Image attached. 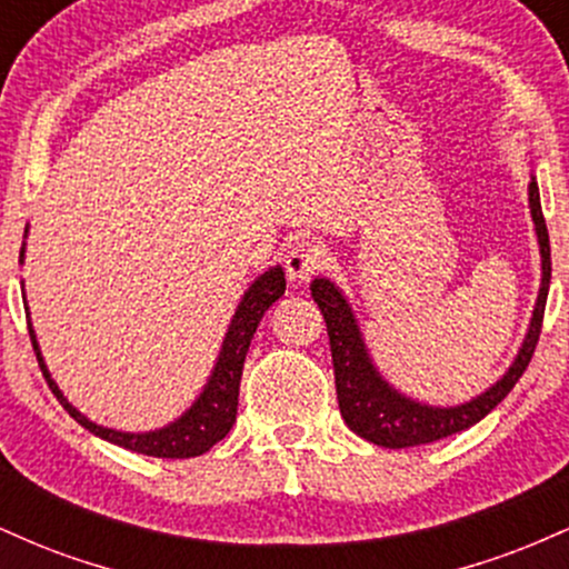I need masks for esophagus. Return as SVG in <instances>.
Instances as JSON below:
<instances>
[{
    "mask_svg": "<svg viewBox=\"0 0 569 569\" xmlns=\"http://www.w3.org/2000/svg\"><path fill=\"white\" fill-rule=\"evenodd\" d=\"M326 262V251L318 243H312V240H299V243H293V248L289 253H286V276L291 280H310L316 276L318 270H321Z\"/></svg>",
    "mask_w": 569,
    "mask_h": 569,
    "instance_id": "obj_1",
    "label": "esophagus"
}]
</instances>
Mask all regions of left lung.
<instances>
[{"label": "left lung", "instance_id": "1", "mask_svg": "<svg viewBox=\"0 0 569 569\" xmlns=\"http://www.w3.org/2000/svg\"><path fill=\"white\" fill-rule=\"evenodd\" d=\"M527 194H530L527 200H530V217L540 248L538 299H535L530 326H527V335L521 339V348L513 356L511 367L502 371L498 382L489 385L485 393L473 396L471 401L455 403V407H433V403L417 401V398L393 388V385L385 380L382 371L377 369L361 326H358L356 312H352V305L348 302L342 289L331 283L329 278L312 280V299L318 302V310L323 312L326 331H329L339 411H342L345 426L352 433L385 449H407L420 447V443H433L485 420L489 411L511 393V388L519 382L527 363H530L535 345H538L548 286H551V246H548V230L535 173H530Z\"/></svg>", "mask_w": 569, "mask_h": 569}]
</instances>
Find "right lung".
Masks as SVG:
<instances>
[{
    "instance_id": "right-lung-1",
    "label": "right lung",
    "mask_w": 569,
    "mask_h": 569,
    "mask_svg": "<svg viewBox=\"0 0 569 569\" xmlns=\"http://www.w3.org/2000/svg\"><path fill=\"white\" fill-rule=\"evenodd\" d=\"M26 234H29V224H26L23 238ZM23 257H26V240L21 246V264H23ZM283 291H286V276L280 264L270 267V270H264L262 276L253 280V283L246 289L243 297H240L238 307H234L232 321L227 326L224 339H221L217 363H213L211 375H208V380L202 385L200 396L192 401V407L181 411V417H176V420L168 422V426L154 428V430H141V433L98 426V422L90 420V417H84L80 409L71 407L69 398L63 396V390L58 388L53 375H50L48 363H44L42 358V350H39L37 331L34 326H31V316H29V302H23V307H26V318H29V337H31V345H34L39 369H42L44 380H48L50 390H53L58 401L63 403V409H67L82 428H88L90 433L98 436V439L112 441L122 449H130V452L184 460V457H198L202 452H208L213 443L221 441L227 433H230V428L234 426V417H238L240 377H243V361H246L248 345H251L253 335H257V326L262 321V316L270 310L276 299L283 297ZM23 299H26V291H23Z\"/></svg>"
}]
</instances>
